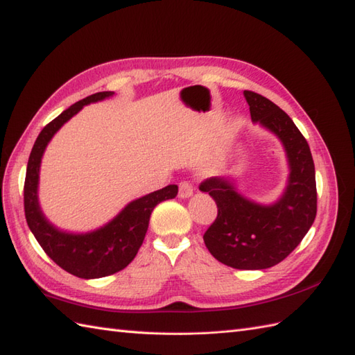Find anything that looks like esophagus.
<instances>
[{"instance_id":"1","label":"esophagus","mask_w":355,"mask_h":355,"mask_svg":"<svg viewBox=\"0 0 355 355\" xmlns=\"http://www.w3.org/2000/svg\"><path fill=\"white\" fill-rule=\"evenodd\" d=\"M193 193H194V189H193L191 184L182 182V184L179 185V197L180 198H189V197L193 196Z\"/></svg>"}]
</instances>
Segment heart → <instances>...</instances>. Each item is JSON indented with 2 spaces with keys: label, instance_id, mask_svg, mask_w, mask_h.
<instances>
[{
  "label": "heart",
  "instance_id": "b5f03b06",
  "mask_svg": "<svg viewBox=\"0 0 355 355\" xmlns=\"http://www.w3.org/2000/svg\"><path fill=\"white\" fill-rule=\"evenodd\" d=\"M224 171V159L221 155H214V157L205 159L200 167H198V173L205 178H215L220 176Z\"/></svg>",
  "mask_w": 355,
  "mask_h": 355
}]
</instances>
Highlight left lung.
Returning <instances> with one entry per match:
<instances>
[{
  "instance_id": "8db88e82",
  "label": "left lung",
  "mask_w": 355,
  "mask_h": 355,
  "mask_svg": "<svg viewBox=\"0 0 355 355\" xmlns=\"http://www.w3.org/2000/svg\"><path fill=\"white\" fill-rule=\"evenodd\" d=\"M252 122L277 137L289 175L277 200L261 203L239 191L235 176L211 178L200 185L218 207L205 244L218 262L236 270H266L301 243L316 217L315 164L306 138L274 102L244 92Z\"/></svg>"
}]
</instances>
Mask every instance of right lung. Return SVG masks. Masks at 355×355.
I'll return each mask as SVG.
<instances>
[{
	"label": "right lung",
	"mask_w": 355,
	"mask_h": 355,
	"mask_svg": "<svg viewBox=\"0 0 355 355\" xmlns=\"http://www.w3.org/2000/svg\"><path fill=\"white\" fill-rule=\"evenodd\" d=\"M114 96V92H99L73 103L42 129L34 143L24 185L27 224L40 247L53 261L80 279H101L122 271L134 261L149 227L150 214L158 203L175 198L178 185H168L129 202L114 218L89 232H71L57 227L42 211L39 202L40 166L49 141L66 122L85 105Z\"/></svg>",
	"instance_id": "1"
}]
</instances>
